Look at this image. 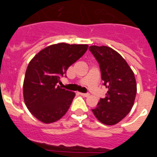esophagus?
I'll return each instance as SVG.
<instances>
[{"label": "esophagus", "instance_id": "1", "mask_svg": "<svg viewBox=\"0 0 157 157\" xmlns=\"http://www.w3.org/2000/svg\"><path fill=\"white\" fill-rule=\"evenodd\" d=\"M79 94L81 96H82V97H85V98H87V97L90 96V94H83V93H79Z\"/></svg>", "mask_w": 157, "mask_h": 157}]
</instances>
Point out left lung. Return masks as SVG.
<instances>
[{
	"label": "left lung",
	"instance_id": "1",
	"mask_svg": "<svg viewBox=\"0 0 157 157\" xmlns=\"http://www.w3.org/2000/svg\"><path fill=\"white\" fill-rule=\"evenodd\" d=\"M98 62L103 85L108 88L105 98H101L92 109L96 118L104 124L114 125L130 112L137 94L133 71L120 53L108 46L89 47Z\"/></svg>",
	"mask_w": 157,
	"mask_h": 157
}]
</instances>
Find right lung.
Wrapping results in <instances>:
<instances>
[{"label": "right lung", "mask_w": 157, "mask_h": 157, "mask_svg": "<svg viewBox=\"0 0 157 157\" xmlns=\"http://www.w3.org/2000/svg\"><path fill=\"white\" fill-rule=\"evenodd\" d=\"M87 48V45L58 43L41 50L30 60L23 82V98L37 120L51 123L66 114L75 94L61 89L57 83Z\"/></svg>", "instance_id": "obj_1"}]
</instances>
